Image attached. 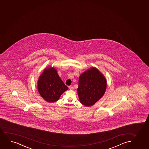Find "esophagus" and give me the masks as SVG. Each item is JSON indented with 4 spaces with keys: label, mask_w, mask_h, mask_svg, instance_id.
Listing matches in <instances>:
<instances>
[{
    "label": "esophagus",
    "mask_w": 149,
    "mask_h": 149,
    "mask_svg": "<svg viewBox=\"0 0 149 149\" xmlns=\"http://www.w3.org/2000/svg\"><path fill=\"white\" fill-rule=\"evenodd\" d=\"M69 88L70 89V90H73L74 89V88L73 86H69Z\"/></svg>",
    "instance_id": "esophagus-1"
}]
</instances>
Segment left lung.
<instances>
[{
    "instance_id": "obj_1",
    "label": "left lung",
    "mask_w": 149,
    "mask_h": 149,
    "mask_svg": "<svg viewBox=\"0 0 149 149\" xmlns=\"http://www.w3.org/2000/svg\"><path fill=\"white\" fill-rule=\"evenodd\" d=\"M107 85L105 78L97 68L86 70L79 77L77 92L80 102L86 107L95 104L103 96Z\"/></svg>"
}]
</instances>
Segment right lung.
<instances>
[{"label": "right lung", "instance_id": "obj_1", "mask_svg": "<svg viewBox=\"0 0 149 149\" xmlns=\"http://www.w3.org/2000/svg\"><path fill=\"white\" fill-rule=\"evenodd\" d=\"M68 89V87L65 85L54 67L45 69L38 81L39 93L48 102L57 101Z\"/></svg>", "mask_w": 149, "mask_h": 149}]
</instances>
